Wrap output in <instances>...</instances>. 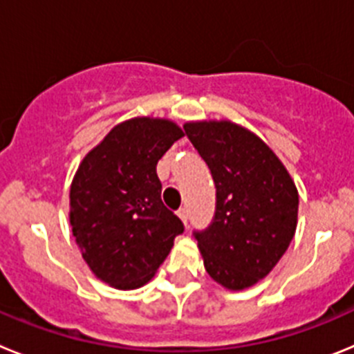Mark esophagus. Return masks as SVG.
<instances>
[{"label": "esophagus", "mask_w": 354, "mask_h": 354, "mask_svg": "<svg viewBox=\"0 0 354 354\" xmlns=\"http://www.w3.org/2000/svg\"><path fill=\"white\" fill-rule=\"evenodd\" d=\"M177 214H179V218L180 220H183V223L186 225L187 223V209H179V211H177Z\"/></svg>", "instance_id": "34e87169"}]
</instances>
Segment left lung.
<instances>
[{"mask_svg": "<svg viewBox=\"0 0 354 354\" xmlns=\"http://www.w3.org/2000/svg\"><path fill=\"white\" fill-rule=\"evenodd\" d=\"M216 184V212L195 232L205 271L228 290L268 277L298 225L299 196L283 162L257 134L230 120L184 124Z\"/></svg>", "mask_w": 354, "mask_h": 354, "instance_id": "1", "label": "left lung"}]
</instances>
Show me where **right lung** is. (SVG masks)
Instances as JSON below:
<instances>
[{
	"instance_id": "1",
	"label": "right lung",
	"mask_w": 354,
	"mask_h": 354,
	"mask_svg": "<svg viewBox=\"0 0 354 354\" xmlns=\"http://www.w3.org/2000/svg\"><path fill=\"white\" fill-rule=\"evenodd\" d=\"M184 133L168 118L134 117L106 134L80 162L71 184L72 234L84 262L115 289L150 282L183 234L165 207L158 161Z\"/></svg>"
}]
</instances>
